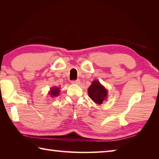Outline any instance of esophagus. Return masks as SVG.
<instances>
[{
  "mask_svg": "<svg viewBox=\"0 0 159 159\" xmlns=\"http://www.w3.org/2000/svg\"><path fill=\"white\" fill-rule=\"evenodd\" d=\"M80 83V80H72V81H71V83H73V84H75V85H79Z\"/></svg>",
  "mask_w": 159,
  "mask_h": 159,
  "instance_id": "34e87169",
  "label": "esophagus"
}]
</instances>
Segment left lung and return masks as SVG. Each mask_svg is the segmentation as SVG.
Here are the masks:
<instances>
[{
    "instance_id": "left-lung-1",
    "label": "left lung",
    "mask_w": 159,
    "mask_h": 159,
    "mask_svg": "<svg viewBox=\"0 0 159 159\" xmlns=\"http://www.w3.org/2000/svg\"><path fill=\"white\" fill-rule=\"evenodd\" d=\"M88 93L90 98L98 104H102L108 96V91L97 80H93L92 84L88 88Z\"/></svg>"
}]
</instances>
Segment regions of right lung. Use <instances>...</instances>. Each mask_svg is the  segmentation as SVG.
<instances>
[{"label":"right lung","instance_id":"add662e5","mask_svg":"<svg viewBox=\"0 0 159 159\" xmlns=\"http://www.w3.org/2000/svg\"><path fill=\"white\" fill-rule=\"evenodd\" d=\"M60 93V89L58 87H52L50 88V90L48 92V95L51 96V98H56L59 96Z\"/></svg>","mask_w":159,"mask_h":159}]
</instances>
